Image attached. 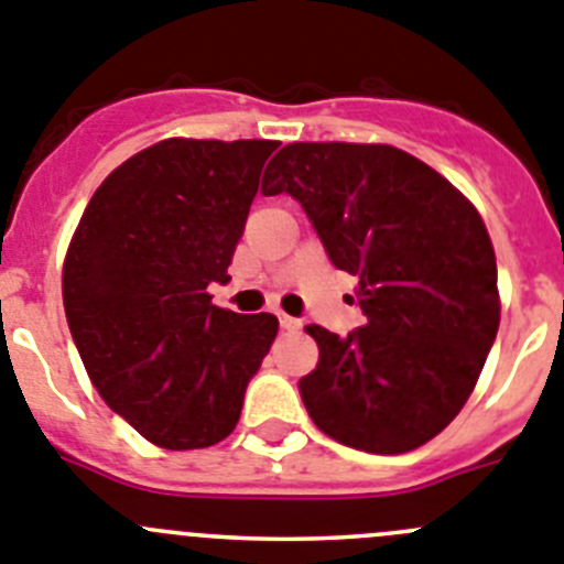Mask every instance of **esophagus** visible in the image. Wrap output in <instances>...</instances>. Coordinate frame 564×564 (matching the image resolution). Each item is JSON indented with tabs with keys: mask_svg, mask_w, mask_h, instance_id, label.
I'll use <instances>...</instances> for the list:
<instances>
[{
	"mask_svg": "<svg viewBox=\"0 0 564 564\" xmlns=\"http://www.w3.org/2000/svg\"><path fill=\"white\" fill-rule=\"evenodd\" d=\"M278 319H281V328H286V332H297L303 326V319L289 317V314H278Z\"/></svg>",
	"mask_w": 564,
	"mask_h": 564,
	"instance_id": "obj_1",
	"label": "esophagus"
}]
</instances>
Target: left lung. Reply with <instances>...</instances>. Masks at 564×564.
Here are the masks:
<instances>
[{"mask_svg": "<svg viewBox=\"0 0 564 564\" xmlns=\"http://www.w3.org/2000/svg\"><path fill=\"white\" fill-rule=\"evenodd\" d=\"M261 191L301 202L328 261L359 278L362 328H306L319 362L297 388L312 421L365 453L427 444L466 404L500 326L478 210L393 145L292 143Z\"/></svg>", "mask_w": 564, "mask_h": 564, "instance_id": "obj_1", "label": "left lung"}]
</instances>
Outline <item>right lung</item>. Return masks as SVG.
<instances>
[{"label": "right lung", "instance_id": "obj_1", "mask_svg": "<svg viewBox=\"0 0 564 564\" xmlns=\"http://www.w3.org/2000/svg\"><path fill=\"white\" fill-rule=\"evenodd\" d=\"M275 140H162L111 171L64 261V308L100 399L165 449L236 430L275 314L213 306Z\"/></svg>", "mask_w": 564, "mask_h": 564}]
</instances>
